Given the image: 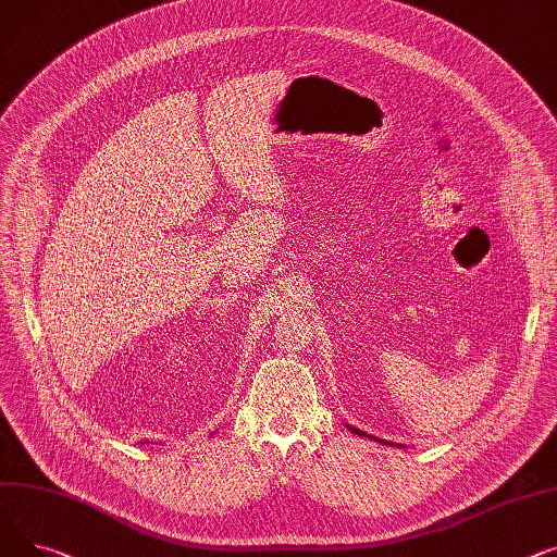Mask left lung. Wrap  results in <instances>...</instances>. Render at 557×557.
Masks as SVG:
<instances>
[{
  "mask_svg": "<svg viewBox=\"0 0 557 557\" xmlns=\"http://www.w3.org/2000/svg\"><path fill=\"white\" fill-rule=\"evenodd\" d=\"M346 428H348L352 434H357V436H364V438H371V441H375V443H382V445H396V443H391V441H382V438H377V436H371V434H367V432H362V430H357V428H352V424H346ZM396 447H405V445H396Z\"/></svg>",
  "mask_w": 557,
  "mask_h": 557,
  "instance_id": "1",
  "label": "left lung"
}]
</instances>
